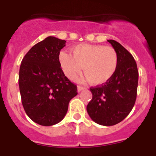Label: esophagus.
Here are the masks:
<instances>
[{"label":"esophagus","instance_id":"1","mask_svg":"<svg viewBox=\"0 0 156 156\" xmlns=\"http://www.w3.org/2000/svg\"><path fill=\"white\" fill-rule=\"evenodd\" d=\"M85 90L84 87H82V86L77 87V90H78V92H80L81 90Z\"/></svg>","mask_w":156,"mask_h":156}]
</instances>
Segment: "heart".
<instances>
[{"instance_id":"obj_1","label":"heart","mask_w":156,"mask_h":156,"mask_svg":"<svg viewBox=\"0 0 156 156\" xmlns=\"http://www.w3.org/2000/svg\"><path fill=\"white\" fill-rule=\"evenodd\" d=\"M72 55L66 51L59 54V62L64 73L74 80L81 72L91 84H103L116 72L119 56L112 47L99 44H79L72 49Z\"/></svg>"}]
</instances>
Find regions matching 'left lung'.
<instances>
[{"label":"left lung","instance_id":"1","mask_svg":"<svg viewBox=\"0 0 156 156\" xmlns=\"http://www.w3.org/2000/svg\"><path fill=\"white\" fill-rule=\"evenodd\" d=\"M107 41L118 54V68L109 80L90 88L92 99L87 106V111L98 124L113 126L123 120L134 105L138 71L134 58L126 48L114 40Z\"/></svg>","mask_w":156,"mask_h":156}]
</instances>
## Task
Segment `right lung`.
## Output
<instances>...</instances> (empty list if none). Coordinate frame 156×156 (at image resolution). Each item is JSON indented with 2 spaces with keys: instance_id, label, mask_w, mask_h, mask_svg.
I'll return each instance as SVG.
<instances>
[{
  "instance_id": "obj_1",
  "label": "right lung",
  "mask_w": 156,
  "mask_h": 156,
  "mask_svg": "<svg viewBox=\"0 0 156 156\" xmlns=\"http://www.w3.org/2000/svg\"><path fill=\"white\" fill-rule=\"evenodd\" d=\"M66 41L48 37L31 48L23 58L19 74L26 113L41 126L57 124L66 116L77 87L65 76L59 54Z\"/></svg>"
}]
</instances>
